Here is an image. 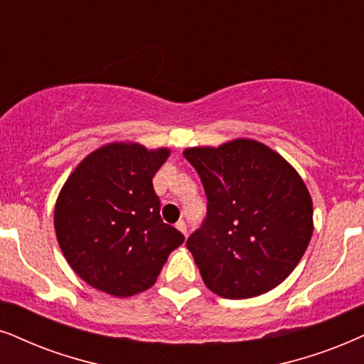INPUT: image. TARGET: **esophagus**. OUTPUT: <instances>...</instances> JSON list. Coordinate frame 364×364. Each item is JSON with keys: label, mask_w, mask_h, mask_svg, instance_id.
I'll list each match as a JSON object with an SVG mask.
<instances>
[{"label": "esophagus", "mask_w": 364, "mask_h": 364, "mask_svg": "<svg viewBox=\"0 0 364 364\" xmlns=\"http://www.w3.org/2000/svg\"><path fill=\"white\" fill-rule=\"evenodd\" d=\"M176 228L183 233V235H186V233H188V227H186V223L183 222V220H179V222L176 223Z\"/></svg>", "instance_id": "1"}]
</instances>
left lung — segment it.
Returning a JSON list of instances; mask_svg holds the SVG:
<instances>
[{
    "label": "left lung",
    "mask_w": 364,
    "mask_h": 364,
    "mask_svg": "<svg viewBox=\"0 0 364 364\" xmlns=\"http://www.w3.org/2000/svg\"><path fill=\"white\" fill-rule=\"evenodd\" d=\"M206 216L186 240L203 282L227 299L272 291L291 275L312 237V200L296 169L262 142L190 148Z\"/></svg>",
    "instance_id": "left-lung-1"
}]
</instances>
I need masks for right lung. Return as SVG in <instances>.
<instances>
[{
	"instance_id": "right-lung-1",
	"label": "right lung",
	"mask_w": 364,
	"mask_h": 364,
	"mask_svg": "<svg viewBox=\"0 0 364 364\" xmlns=\"http://www.w3.org/2000/svg\"><path fill=\"white\" fill-rule=\"evenodd\" d=\"M168 156L114 142L87 156L63 185L55 205L58 245L92 287L116 297L146 291L185 242L161 218L153 188Z\"/></svg>"
}]
</instances>
